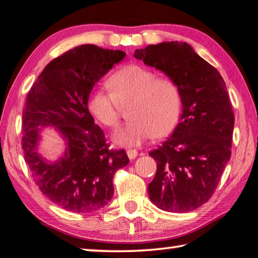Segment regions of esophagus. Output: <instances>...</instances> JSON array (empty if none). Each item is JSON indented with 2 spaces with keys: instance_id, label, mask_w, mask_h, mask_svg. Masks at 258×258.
I'll use <instances>...</instances> for the list:
<instances>
[{
  "instance_id": "1",
  "label": "esophagus",
  "mask_w": 258,
  "mask_h": 258,
  "mask_svg": "<svg viewBox=\"0 0 258 258\" xmlns=\"http://www.w3.org/2000/svg\"><path fill=\"white\" fill-rule=\"evenodd\" d=\"M126 154H127V156L130 159H134L138 156V151L134 150V149H128L126 150Z\"/></svg>"
}]
</instances>
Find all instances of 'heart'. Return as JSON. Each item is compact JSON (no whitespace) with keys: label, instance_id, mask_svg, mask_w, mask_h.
Wrapping results in <instances>:
<instances>
[{"label":"heart","instance_id":"obj_1","mask_svg":"<svg viewBox=\"0 0 258 258\" xmlns=\"http://www.w3.org/2000/svg\"><path fill=\"white\" fill-rule=\"evenodd\" d=\"M109 86L95 87L89 94L88 109L108 127L119 121V103L130 102L131 119L117 128L112 140L124 147L140 146L153 138L163 137L174 127L180 113V94L173 83L157 79L153 71L140 65H128L110 77Z\"/></svg>","mask_w":258,"mask_h":258}]
</instances>
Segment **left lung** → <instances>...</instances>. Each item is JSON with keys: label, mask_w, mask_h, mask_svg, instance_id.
<instances>
[{"label": "left lung", "mask_w": 258, "mask_h": 258, "mask_svg": "<svg viewBox=\"0 0 258 258\" xmlns=\"http://www.w3.org/2000/svg\"><path fill=\"white\" fill-rule=\"evenodd\" d=\"M134 57L170 78L182 107L172 134L149 153L157 162L149 199L167 212L193 211L209 201L231 158L234 114L226 85L187 42L149 44Z\"/></svg>", "instance_id": "8db88e82"}]
</instances>
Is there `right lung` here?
<instances>
[{"instance_id":"obj_1","label":"right lung","mask_w":258,"mask_h":258,"mask_svg":"<svg viewBox=\"0 0 258 258\" xmlns=\"http://www.w3.org/2000/svg\"><path fill=\"white\" fill-rule=\"evenodd\" d=\"M125 56L94 44L76 47L51 60L27 94L25 161L43 195L68 211L92 214L107 206L114 173L130 162L124 149H109L88 109L94 86ZM43 128H54L64 142L63 154L55 161L39 153Z\"/></svg>"}]
</instances>
